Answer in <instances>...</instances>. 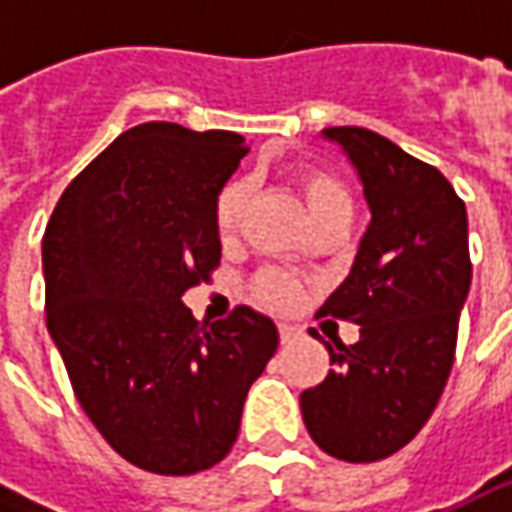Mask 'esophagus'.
<instances>
[{"label":"esophagus","mask_w":512,"mask_h":512,"mask_svg":"<svg viewBox=\"0 0 512 512\" xmlns=\"http://www.w3.org/2000/svg\"><path fill=\"white\" fill-rule=\"evenodd\" d=\"M296 336H299V330H296V327L279 325V339H282V344H290Z\"/></svg>","instance_id":"1"}]
</instances>
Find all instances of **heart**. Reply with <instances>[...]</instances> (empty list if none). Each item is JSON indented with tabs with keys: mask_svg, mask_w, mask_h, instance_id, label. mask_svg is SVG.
Segmentation results:
<instances>
[{
	"mask_svg": "<svg viewBox=\"0 0 512 512\" xmlns=\"http://www.w3.org/2000/svg\"><path fill=\"white\" fill-rule=\"evenodd\" d=\"M293 182L299 187L313 222L333 216V213H350V207H353L347 185L333 170L322 168V165H299L293 170ZM247 196H250L247 182H227L219 190L216 205H213V225H216V233L222 242L236 239L242 219H245ZM299 296H302V285L282 270H265L253 282V299L267 307H276V310L296 307Z\"/></svg>",
	"mask_w": 512,
	"mask_h": 512,
	"instance_id": "obj_1",
	"label": "heart"
}]
</instances>
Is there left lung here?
<instances>
[{
    "label": "left lung",
    "instance_id": "1",
    "mask_svg": "<svg viewBox=\"0 0 512 512\" xmlns=\"http://www.w3.org/2000/svg\"><path fill=\"white\" fill-rule=\"evenodd\" d=\"M325 139L359 173L370 225L350 276L319 307L359 325V342H325L333 370L302 393V419L327 456L379 462L442 399L473 279L467 210L439 170L379 133L327 128Z\"/></svg>",
    "mask_w": 512,
    "mask_h": 512
}]
</instances>
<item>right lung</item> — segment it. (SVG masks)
<instances>
[{
  "instance_id": "obj_1",
  "label": "right lung",
  "mask_w": 512,
  "mask_h": 512,
  "mask_svg": "<svg viewBox=\"0 0 512 512\" xmlns=\"http://www.w3.org/2000/svg\"><path fill=\"white\" fill-rule=\"evenodd\" d=\"M247 150L230 130L136 125L65 187L45 227L50 339L93 427L148 473L222 462L279 347L253 307L202 327L182 302L219 267L213 205Z\"/></svg>"
}]
</instances>
